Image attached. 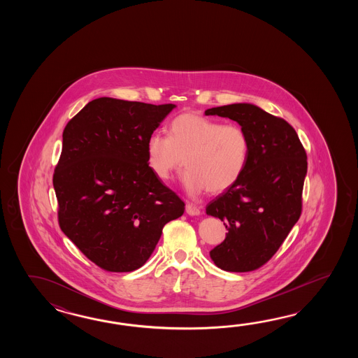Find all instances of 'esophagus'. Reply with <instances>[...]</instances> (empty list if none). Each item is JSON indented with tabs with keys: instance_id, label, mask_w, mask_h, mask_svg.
<instances>
[{
	"instance_id": "1",
	"label": "esophagus",
	"mask_w": 358,
	"mask_h": 358,
	"mask_svg": "<svg viewBox=\"0 0 358 358\" xmlns=\"http://www.w3.org/2000/svg\"><path fill=\"white\" fill-rule=\"evenodd\" d=\"M185 213L190 215V216H198V215L201 213V210H199V207H197V206H194L193 203L188 202L187 206H185Z\"/></svg>"
}]
</instances>
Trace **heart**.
Segmentation results:
<instances>
[{
    "instance_id": "b5f03b06",
    "label": "heart",
    "mask_w": 358,
    "mask_h": 358,
    "mask_svg": "<svg viewBox=\"0 0 358 358\" xmlns=\"http://www.w3.org/2000/svg\"><path fill=\"white\" fill-rule=\"evenodd\" d=\"M250 148L241 125L197 113L178 115L169 122L168 137L153 133L145 143L147 162L160 180H170L184 160L182 182L190 194L233 188L247 168Z\"/></svg>"
}]
</instances>
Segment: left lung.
Instances as JSON below:
<instances>
[{
	"instance_id": "obj_1",
	"label": "left lung",
	"mask_w": 358,
	"mask_h": 358,
	"mask_svg": "<svg viewBox=\"0 0 358 358\" xmlns=\"http://www.w3.org/2000/svg\"><path fill=\"white\" fill-rule=\"evenodd\" d=\"M205 114L238 122L251 145L239 182L206 207L228 230L210 256L225 271H253L274 256L301 216L307 155L289 122L251 103L213 107Z\"/></svg>"
}]
</instances>
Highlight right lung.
Wrapping results in <instances>:
<instances>
[{
    "label": "right lung",
    "instance_id": "right-lung-1",
    "mask_svg": "<svg viewBox=\"0 0 358 358\" xmlns=\"http://www.w3.org/2000/svg\"><path fill=\"white\" fill-rule=\"evenodd\" d=\"M173 103L101 97L66 124L54 173L59 225L84 256L111 273L143 266L184 202L147 162L145 143Z\"/></svg>",
    "mask_w": 358,
    "mask_h": 358
}]
</instances>
